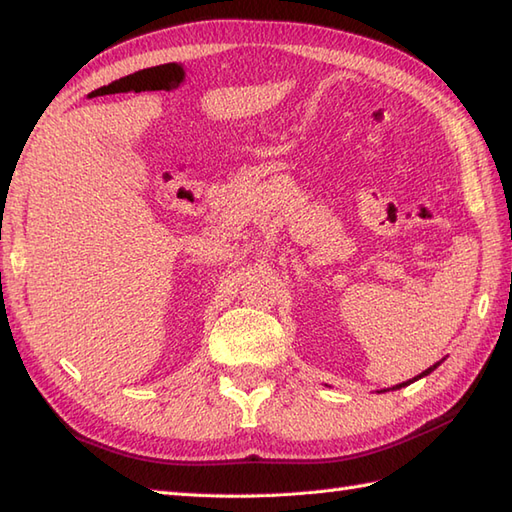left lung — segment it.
<instances>
[{
  "mask_svg": "<svg viewBox=\"0 0 512 512\" xmlns=\"http://www.w3.org/2000/svg\"><path fill=\"white\" fill-rule=\"evenodd\" d=\"M438 365H440V363H436V365H433V367H429V369H427V372H422V374H420L418 378H422V376H427V374H431V372H433V369H436ZM418 378H413V380H418ZM413 380H409V383H413ZM409 383H402V385H396V387H405V385H409Z\"/></svg>",
  "mask_w": 512,
  "mask_h": 512,
  "instance_id": "left-lung-1",
  "label": "left lung"
}]
</instances>
